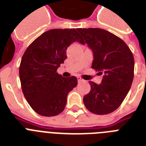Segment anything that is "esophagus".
<instances>
[{"mask_svg":"<svg viewBox=\"0 0 146 146\" xmlns=\"http://www.w3.org/2000/svg\"><path fill=\"white\" fill-rule=\"evenodd\" d=\"M78 82L80 83V82H83V81H84V80H83L80 77H78Z\"/></svg>","mask_w":146,"mask_h":146,"instance_id":"34e87169","label":"esophagus"}]
</instances>
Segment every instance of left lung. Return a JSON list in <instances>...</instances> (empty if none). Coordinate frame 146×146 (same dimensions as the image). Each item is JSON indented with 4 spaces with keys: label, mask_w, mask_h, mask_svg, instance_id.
Returning a JSON list of instances; mask_svg holds the SVG:
<instances>
[{
    "label": "left lung",
    "mask_w": 146,
    "mask_h": 146,
    "mask_svg": "<svg viewBox=\"0 0 146 146\" xmlns=\"http://www.w3.org/2000/svg\"><path fill=\"white\" fill-rule=\"evenodd\" d=\"M93 53L92 68L104 73L102 82L90 81V91L84 96L86 108L96 115L116 110L127 95L134 76V58L126 43L102 29H78ZM82 44H84V43Z\"/></svg>",
    "instance_id": "left-lung-1"
}]
</instances>
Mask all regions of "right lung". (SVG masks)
Masks as SVG:
<instances>
[{
	"label": "right lung",
	"mask_w": 146,
	"mask_h": 146,
	"mask_svg": "<svg viewBox=\"0 0 146 146\" xmlns=\"http://www.w3.org/2000/svg\"><path fill=\"white\" fill-rule=\"evenodd\" d=\"M84 44L74 29H51L31 43L19 66V78L25 100L42 116L51 117L64 110L67 96L78 84L76 77L63 78L56 72L67 58L73 42Z\"/></svg>",
	"instance_id": "1"
}]
</instances>
